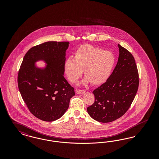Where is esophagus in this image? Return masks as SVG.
<instances>
[{
    "label": "esophagus",
    "instance_id": "34e87169",
    "mask_svg": "<svg viewBox=\"0 0 159 159\" xmlns=\"http://www.w3.org/2000/svg\"><path fill=\"white\" fill-rule=\"evenodd\" d=\"M85 92L86 91L84 90H80V89H77L76 91L77 94H83L84 93H85Z\"/></svg>",
    "mask_w": 159,
    "mask_h": 159
}]
</instances>
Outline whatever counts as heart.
<instances>
[{"label": "heart", "instance_id": "heart-1", "mask_svg": "<svg viewBox=\"0 0 159 159\" xmlns=\"http://www.w3.org/2000/svg\"><path fill=\"white\" fill-rule=\"evenodd\" d=\"M116 62L113 53L91 45L80 46L75 56L69 57L64 64L65 73L71 82H75L84 71L82 84L89 82L98 85L110 76Z\"/></svg>", "mask_w": 159, "mask_h": 159}]
</instances>
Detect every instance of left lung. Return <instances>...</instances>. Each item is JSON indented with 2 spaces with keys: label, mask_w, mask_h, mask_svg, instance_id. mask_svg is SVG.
<instances>
[{
  "label": "left lung",
  "mask_w": 159,
  "mask_h": 159,
  "mask_svg": "<svg viewBox=\"0 0 159 159\" xmlns=\"http://www.w3.org/2000/svg\"><path fill=\"white\" fill-rule=\"evenodd\" d=\"M116 66L106 83L93 91L95 102L87 108L91 117L99 122L108 123L125 113L136 95L139 85L135 59L127 49L118 44Z\"/></svg>",
  "instance_id": "left-lung-1"
}]
</instances>
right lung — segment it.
<instances>
[{
  "label": "right lung",
  "mask_w": 159,
  "mask_h": 159,
  "mask_svg": "<svg viewBox=\"0 0 159 159\" xmlns=\"http://www.w3.org/2000/svg\"><path fill=\"white\" fill-rule=\"evenodd\" d=\"M68 42H46L30 49L18 75L19 91L31 113L45 121L60 119L68 109L75 89L64 78ZM46 64L39 67L36 63Z\"/></svg>",
  "instance_id": "1"
}]
</instances>
